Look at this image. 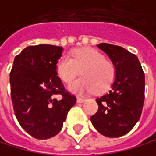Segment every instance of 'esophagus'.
<instances>
[{"mask_svg":"<svg viewBox=\"0 0 156 156\" xmlns=\"http://www.w3.org/2000/svg\"><path fill=\"white\" fill-rule=\"evenodd\" d=\"M86 99L84 98H81V97H77V103H83V102H85Z\"/></svg>","mask_w":156,"mask_h":156,"instance_id":"esophagus-1","label":"esophagus"}]
</instances>
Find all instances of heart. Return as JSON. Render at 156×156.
I'll return each instance as SVG.
<instances>
[{"label":"heart","instance_id":"1","mask_svg":"<svg viewBox=\"0 0 156 156\" xmlns=\"http://www.w3.org/2000/svg\"><path fill=\"white\" fill-rule=\"evenodd\" d=\"M56 71L66 83L71 81L79 71L82 73V76L69 85V91L76 94L108 90L114 82L116 74L113 64L94 48L77 49L72 52L71 58L63 55L56 64Z\"/></svg>","mask_w":156,"mask_h":156}]
</instances>
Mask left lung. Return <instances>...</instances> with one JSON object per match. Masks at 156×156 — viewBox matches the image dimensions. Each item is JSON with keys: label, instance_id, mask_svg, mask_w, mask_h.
<instances>
[{"label": "left lung", "instance_id": "8db88e82", "mask_svg": "<svg viewBox=\"0 0 156 156\" xmlns=\"http://www.w3.org/2000/svg\"><path fill=\"white\" fill-rule=\"evenodd\" d=\"M97 47L115 66L112 90L96 99L98 112L90 117L93 127L108 137L125 135L138 122L145 93V75L138 58L118 45L99 44Z\"/></svg>", "mask_w": 156, "mask_h": 156}]
</instances>
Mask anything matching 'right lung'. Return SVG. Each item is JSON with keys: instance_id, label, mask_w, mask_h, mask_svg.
I'll return each mask as SVG.
<instances>
[{"instance_id": "right-lung-1", "label": "right lung", "mask_w": 156, "mask_h": 156, "mask_svg": "<svg viewBox=\"0 0 156 156\" xmlns=\"http://www.w3.org/2000/svg\"><path fill=\"white\" fill-rule=\"evenodd\" d=\"M63 50L62 47L44 44L27 47L15 57L10 72L17 120L37 139L56 135L76 103V97L65 90L56 71Z\"/></svg>"}]
</instances>
